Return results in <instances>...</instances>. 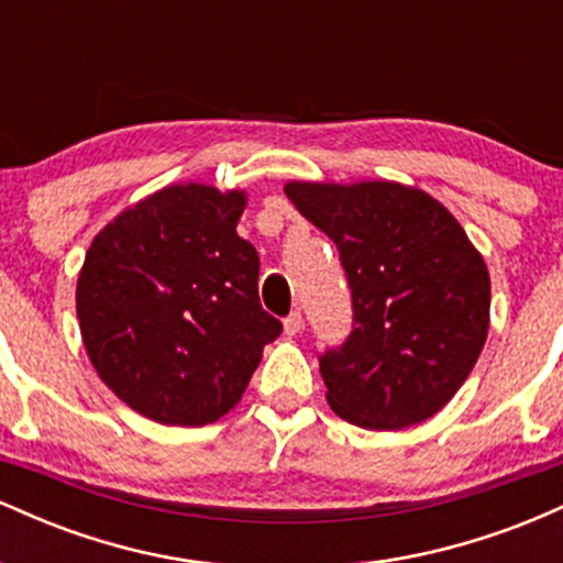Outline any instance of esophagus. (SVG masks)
Segmentation results:
<instances>
[{
	"label": "esophagus",
	"mask_w": 563,
	"mask_h": 563,
	"mask_svg": "<svg viewBox=\"0 0 563 563\" xmlns=\"http://www.w3.org/2000/svg\"><path fill=\"white\" fill-rule=\"evenodd\" d=\"M283 328H286V333L288 335H296L303 328V318H301V312L299 309H294V312L288 314L286 320H283Z\"/></svg>",
	"instance_id": "esophagus-1"
}]
</instances>
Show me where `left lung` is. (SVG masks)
Masks as SVG:
<instances>
[{"label": "left lung", "mask_w": 563, "mask_h": 563, "mask_svg": "<svg viewBox=\"0 0 563 563\" xmlns=\"http://www.w3.org/2000/svg\"><path fill=\"white\" fill-rule=\"evenodd\" d=\"M286 196L339 249L352 333L318 354L328 405L389 431L442 410L479 360L489 275L457 219L397 183H288Z\"/></svg>", "instance_id": "8db88e82"}]
</instances>
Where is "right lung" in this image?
Returning <instances> with one entry per match:
<instances>
[{
	"label": "right lung",
	"instance_id": "add662e5",
	"mask_svg": "<svg viewBox=\"0 0 563 563\" xmlns=\"http://www.w3.org/2000/svg\"><path fill=\"white\" fill-rule=\"evenodd\" d=\"M243 192L172 185L95 238L76 314L97 376L166 426H206L241 402L283 322L260 303V254L238 235Z\"/></svg>",
	"mask_w": 563,
	"mask_h": 563
}]
</instances>
